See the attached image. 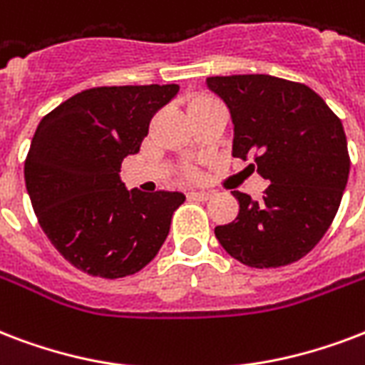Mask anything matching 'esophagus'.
I'll use <instances>...</instances> for the list:
<instances>
[{
	"label": "esophagus",
	"mask_w": 365,
	"mask_h": 365,
	"mask_svg": "<svg viewBox=\"0 0 365 365\" xmlns=\"http://www.w3.org/2000/svg\"><path fill=\"white\" fill-rule=\"evenodd\" d=\"M212 197L210 191H189V199H193V201H208Z\"/></svg>",
	"instance_id": "34e87169"
}]
</instances>
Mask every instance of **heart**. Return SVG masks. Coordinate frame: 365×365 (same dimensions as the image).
I'll use <instances>...</instances> for the list:
<instances>
[{
  "mask_svg": "<svg viewBox=\"0 0 365 365\" xmlns=\"http://www.w3.org/2000/svg\"><path fill=\"white\" fill-rule=\"evenodd\" d=\"M212 101V99H208V97H197V99H193V103L189 105V107H193V105H202V103H208Z\"/></svg>",
  "mask_w": 365,
  "mask_h": 365,
  "instance_id": "1",
  "label": "heart"
}]
</instances>
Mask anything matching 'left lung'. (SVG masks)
I'll use <instances>...</instances> for the list:
<instances>
[{
  "label": "left lung",
  "instance_id": "left-lung-1",
  "mask_svg": "<svg viewBox=\"0 0 365 365\" xmlns=\"http://www.w3.org/2000/svg\"><path fill=\"white\" fill-rule=\"evenodd\" d=\"M233 122V157L268 180L262 199L233 191L239 214L218 243L250 268H279L319 243L339 210L350 158L343 124L304 83L268 74L207 78Z\"/></svg>",
  "mask_w": 365,
  "mask_h": 365
}]
</instances>
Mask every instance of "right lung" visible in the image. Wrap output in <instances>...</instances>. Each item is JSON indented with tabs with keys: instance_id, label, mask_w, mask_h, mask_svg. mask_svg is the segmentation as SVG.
<instances>
[{
	"instance_id": "right-lung-1",
	"label": "right lung",
	"mask_w": 365,
	"mask_h": 365,
	"mask_svg": "<svg viewBox=\"0 0 365 365\" xmlns=\"http://www.w3.org/2000/svg\"><path fill=\"white\" fill-rule=\"evenodd\" d=\"M178 91V83L91 88L41 118L24 163L26 191L53 247L86 274H135L170 232L185 195L128 191L120 164Z\"/></svg>"
}]
</instances>
